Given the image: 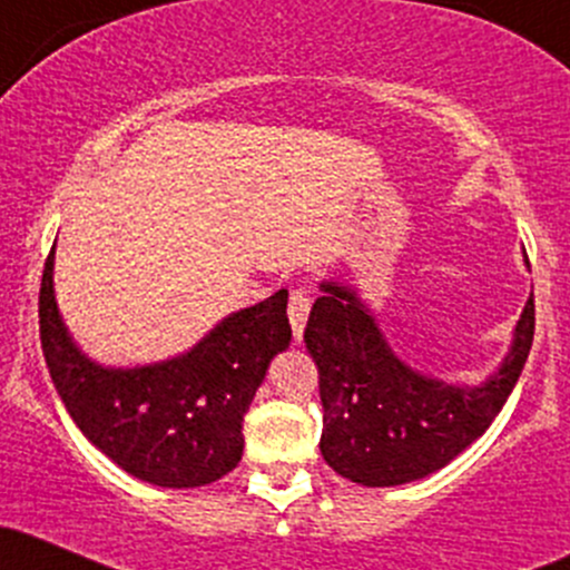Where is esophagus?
Wrapping results in <instances>:
<instances>
[{
  "instance_id": "obj_1",
  "label": "esophagus",
  "mask_w": 570,
  "mask_h": 570,
  "mask_svg": "<svg viewBox=\"0 0 570 570\" xmlns=\"http://www.w3.org/2000/svg\"><path fill=\"white\" fill-rule=\"evenodd\" d=\"M311 314V297L305 295L303 289H295L289 297V324H292V335L295 341H303V330L305 322H308Z\"/></svg>"
}]
</instances>
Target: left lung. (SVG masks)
<instances>
[{
	"label": "left lung",
	"mask_w": 570,
	"mask_h": 570,
	"mask_svg": "<svg viewBox=\"0 0 570 570\" xmlns=\"http://www.w3.org/2000/svg\"><path fill=\"white\" fill-rule=\"evenodd\" d=\"M322 292L303 335L318 367V449L362 487L409 484L465 452L500 414L533 346L530 295L498 371L481 384H452L411 367L354 286L322 281Z\"/></svg>",
	"instance_id": "obj_1"
}]
</instances>
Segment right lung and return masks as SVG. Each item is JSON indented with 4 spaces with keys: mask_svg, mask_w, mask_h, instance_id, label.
Instances as JSON below:
<instances>
[{
    "mask_svg": "<svg viewBox=\"0 0 570 570\" xmlns=\"http://www.w3.org/2000/svg\"><path fill=\"white\" fill-rule=\"evenodd\" d=\"M53 254L56 243L42 271L40 341L80 433L148 484L189 490L227 476L243 458V416L273 356L289 348V292L224 316L189 352L110 367L91 360L67 330L56 305Z\"/></svg>",
    "mask_w": 570,
    "mask_h": 570,
    "instance_id": "1",
    "label": "right lung"
}]
</instances>
